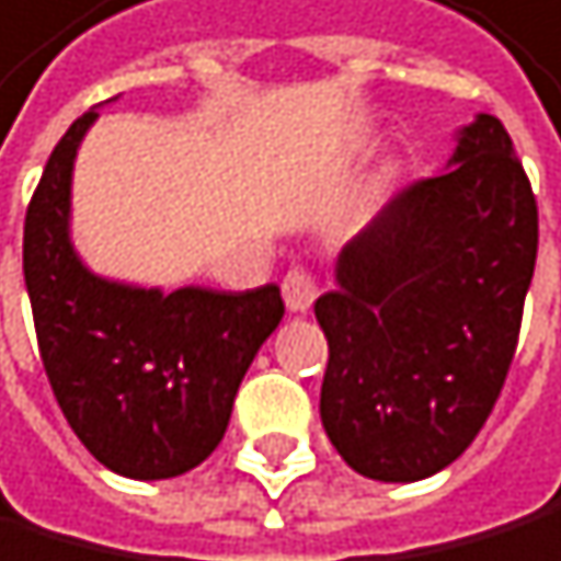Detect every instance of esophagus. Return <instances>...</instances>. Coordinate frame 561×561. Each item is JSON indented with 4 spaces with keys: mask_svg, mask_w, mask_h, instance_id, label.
Returning <instances> with one entry per match:
<instances>
[{
    "mask_svg": "<svg viewBox=\"0 0 561 561\" xmlns=\"http://www.w3.org/2000/svg\"><path fill=\"white\" fill-rule=\"evenodd\" d=\"M280 290H284V305L290 311H308L318 295V280H314V274L305 271V266H295V271H287Z\"/></svg>",
    "mask_w": 561,
    "mask_h": 561,
    "instance_id": "obj_1",
    "label": "esophagus"
}]
</instances>
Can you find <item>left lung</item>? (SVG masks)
<instances>
[{
  "mask_svg": "<svg viewBox=\"0 0 561 561\" xmlns=\"http://www.w3.org/2000/svg\"><path fill=\"white\" fill-rule=\"evenodd\" d=\"M453 168L398 191L314 301L329 339L322 425L356 473L425 480L497 404L538 256V202L501 119L459 133Z\"/></svg>",
  "mask_w": 561,
  "mask_h": 561,
  "instance_id": "left-lung-1",
  "label": "left lung"
}]
</instances>
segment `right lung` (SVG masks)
Listing matches in <instances>:
<instances>
[{
	"mask_svg": "<svg viewBox=\"0 0 561 561\" xmlns=\"http://www.w3.org/2000/svg\"><path fill=\"white\" fill-rule=\"evenodd\" d=\"M99 112L54 147L23 226L36 346L68 425L112 473L168 480L222 442L236 390L280 318L277 284L256 290L129 287L95 277L71 247L75 153Z\"/></svg>",
	"mask_w": 561,
	"mask_h": 561,
	"instance_id": "1",
	"label": "right lung"
}]
</instances>
